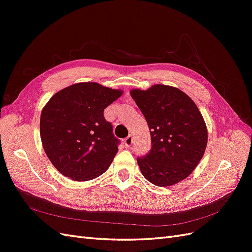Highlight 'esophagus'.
I'll return each instance as SVG.
<instances>
[{
    "label": "esophagus",
    "mask_w": 252,
    "mask_h": 252,
    "mask_svg": "<svg viewBox=\"0 0 252 252\" xmlns=\"http://www.w3.org/2000/svg\"><path fill=\"white\" fill-rule=\"evenodd\" d=\"M132 142H133V138H132V134H129L127 138L124 140V143H125V146L126 147H130L132 145Z\"/></svg>",
    "instance_id": "obj_1"
}]
</instances>
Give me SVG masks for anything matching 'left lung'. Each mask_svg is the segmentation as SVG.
Wrapping results in <instances>:
<instances>
[{"label": "left lung", "mask_w": 252, "mask_h": 252, "mask_svg": "<svg viewBox=\"0 0 252 252\" xmlns=\"http://www.w3.org/2000/svg\"><path fill=\"white\" fill-rule=\"evenodd\" d=\"M130 95L151 135L150 152L136 158L144 178L159 187L186 179L200 163L208 140L195 103L179 88L162 84L146 90L132 89Z\"/></svg>", "instance_id": "1"}]
</instances>
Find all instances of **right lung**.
<instances>
[{
  "label": "right lung",
  "instance_id": "right-lung-1",
  "mask_svg": "<svg viewBox=\"0 0 252 252\" xmlns=\"http://www.w3.org/2000/svg\"><path fill=\"white\" fill-rule=\"evenodd\" d=\"M122 94L123 90L83 82L50 97L41 113L40 134L45 154L58 171L83 182L108 169L120 141L104 109Z\"/></svg>",
  "mask_w": 252,
  "mask_h": 252
}]
</instances>
